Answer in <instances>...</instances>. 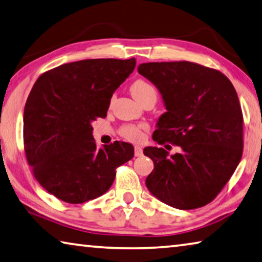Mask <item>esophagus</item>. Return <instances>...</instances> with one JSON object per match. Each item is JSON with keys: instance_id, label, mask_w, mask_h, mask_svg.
<instances>
[{"instance_id": "34e87169", "label": "esophagus", "mask_w": 262, "mask_h": 262, "mask_svg": "<svg viewBox=\"0 0 262 262\" xmlns=\"http://www.w3.org/2000/svg\"><path fill=\"white\" fill-rule=\"evenodd\" d=\"M135 155L136 157H141L143 155V148L140 146H136L135 147Z\"/></svg>"}]
</instances>
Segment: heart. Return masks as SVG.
Returning a JSON list of instances; mask_svg holds the SVG:
<instances>
[{"mask_svg":"<svg viewBox=\"0 0 262 262\" xmlns=\"http://www.w3.org/2000/svg\"><path fill=\"white\" fill-rule=\"evenodd\" d=\"M131 94L134 95V98L138 101V102H141V101L145 100L148 96H154L157 98V91H155L154 86L150 85L148 81H146L144 79H138L136 80L134 84L130 87ZM144 126H137V125H126L122 127L121 134L128 140H134V141H138L144 137Z\"/></svg>","mask_w":262,"mask_h":262,"instance_id":"heart-1","label":"heart"}]
</instances>
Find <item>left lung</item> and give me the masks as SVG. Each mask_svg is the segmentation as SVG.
<instances>
[{"label": "left lung", "instance_id": "8db88e82", "mask_svg": "<svg viewBox=\"0 0 262 262\" xmlns=\"http://www.w3.org/2000/svg\"><path fill=\"white\" fill-rule=\"evenodd\" d=\"M138 72L155 85L167 109L153 139L182 148L173 155L162 147L144 149L154 162L146 186L173 208L203 207L242 159L243 114L235 87L222 72L186 61L143 63Z\"/></svg>", "mask_w": 262, "mask_h": 262}]
</instances>
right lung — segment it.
Segmentation results:
<instances>
[{
  "mask_svg": "<svg viewBox=\"0 0 262 262\" xmlns=\"http://www.w3.org/2000/svg\"><path fill=\"white\" fill-rule=\"evenodd\" d=\"M136 58L62 64L41 75L24 108L26 159L39 184L59 200L82 204L105 193L116 168L135 155L115 141L96 147L93 123L107 116L110 99L135 70Z\"/></svg>",
  "mask_w": 262,
  "mask_h": 262,
  "instance_id": "1",
  "label": "right lung"
}]
</instances>
